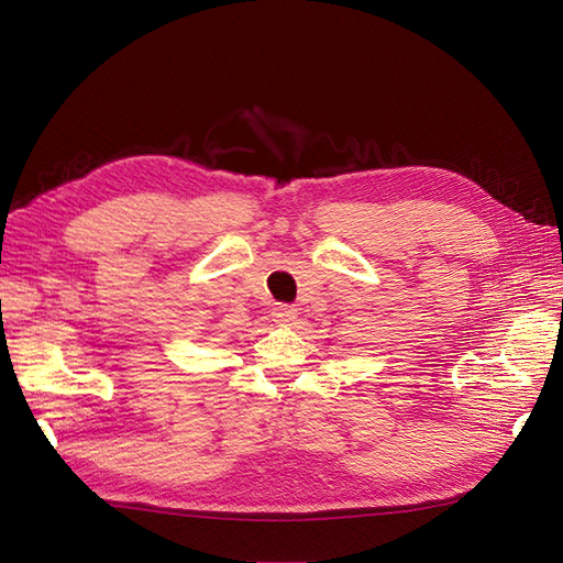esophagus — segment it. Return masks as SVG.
Segmentation results:
<instances>
[{"label": "esophagus", "instance_id": "1", "mask_svg": "<svg viewBox=\"0 0 563 563\" xmlns=\"http://www.w3.org/2000/svg\"><path fill=\"white\" fill-rule=\"evenodd\" d=\"M271 316H273V323H278V325H290L292 320L297 318V309L287 307V303H278V307L271 311Z\"/></svg>", "mask_w": 563, "mask_h": 563}]
</instances>
